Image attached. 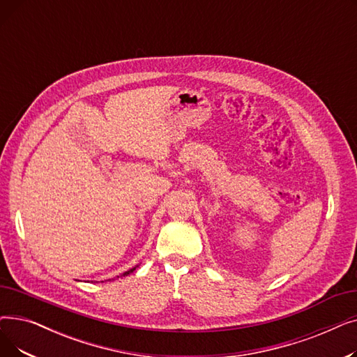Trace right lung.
<instances>
[{
    "instance_id": "add662e5",
    "label": "right lung",
    "mask_w": 357,
    "mask_h": 357,
    "mask_svg": "<svg viewBox=\"0 0 357 357\" xmlns=\"http://www.w3.org/2000/svg\"><path fill=\"white\" fill-rule=\"evenodd\" d=\"M137 266H139V265H137ZM137 266H135V268H131V269H128V271H127V272H124V273H121V275H120V276H127V275H130V273H131V272H133V271H136V268H137ZM120 276H117V278H120ZM111 280H114V279H111ZM101 282H102V280H101Z\"/></svg>"
}]
</instances>
